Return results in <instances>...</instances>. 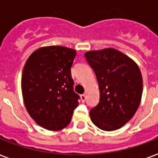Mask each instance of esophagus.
I'll list each match as a JSON object with an SVG mask.
<instances>
[{"label":"esophagus","instance_id":"obj_1","mask_svg":"<svg viewBox=\"0 0 158 158\" xmlns=\"http://www.w3.org/2000/svg\"><path fill=\"white\" fill-rule=\"evenodd\" d=\"M80 98H81L82 102H84L86 101V95L85 94H82V95H80Z\"/></svg>","mask_w":158,"mask_h":158}]
</instances>
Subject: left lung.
Wrapping results in <instances>:
<instances>
[{"label":"left lung","mask_w":158,"mask_h":158,"mask_svg":"<svg viewBox=\"0 0 158 158\" xmlns=\"http://www.w3.org/2000/svg\"><path fill=\"white\" fill-rule=\"evenodd\" d=\"M98 82L100 100L89 115L97 127L118 130L132 119L141 102L143 78L136 62L115 48L84 54Z\"/></svg>","instance_id":"obj_1"}]
</instances>
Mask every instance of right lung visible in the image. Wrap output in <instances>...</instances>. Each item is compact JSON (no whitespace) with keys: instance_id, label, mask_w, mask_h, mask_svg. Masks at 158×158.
Masks as SVG:
<instances>
[{"instance_id":"1","label":"right lung","mask_w":158,"mask_h":158,"mask_svg":"<svg viewBox=\"0 0 158 158\" xmlns=\"http://www.w3.org/2000/svg\"><path fill=\"white\" fill-rule=\"evenodd\" d=\"M75 55L72 48L48 46L34 51L26 60L21 78L23 103L33 120L46 130L66 127L79 105L70 71Z\"/></svg>"}]
</instances>
